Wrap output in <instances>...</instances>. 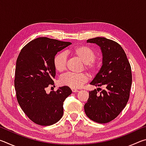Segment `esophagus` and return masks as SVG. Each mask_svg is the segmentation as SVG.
I'll list each match as a JSON object with an SVG mask.
<instances>
[{
    "instance_id": "obj_1",
    "label": "esophagus",
    "mask_w": 146,
    "mask_h": 146,
    "mask_svg": "<svg viewBox=\"0 0 146 146\" xmlns=\"http://www.w3.org/2000/svg\"><path fill=\"white\" fill-rule=\"evenodd\" d=\"M71 91H72V92H73V93L78 92V90H76V89H75V88H71Z\"/></svg>"
}]
</instances>
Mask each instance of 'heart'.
<instances>
[{
  "instance_id": "1",
  "label": "heart",
  "mask_w": 146,
  "mask_h": 146,
  "mask_svg": "<svg viewBox=\"0 0 146 146\" xmlns=\"http://www.w3.org/2000/svg\"><path fill=\"white\" fill-rule=\"evenodd\" d=\"M71 53L76 56L84 62L86 70L91 73L95 74L98 71V64L95 59L97 56L96 53L90 47L86 46H78L71 50ZM66 54L64 52H59L53 58V66L55 70L59 73H62L66 70ZM89 76L85 73L78 74L66 73L62 76L59 82L62 86H66L71 88H78L88 82Z\"/></svg>"
}]
</instances>
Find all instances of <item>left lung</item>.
Segmentation results:
<instances>
[{
	"mask_svg": "<svg viewBox=\"0 0 146 146\" xmlns=\"http://www.w3.org/2000/svg\"><path fill=\"white\" fill-rule=\"evenodd\" d=\"M100 47L102 66L90 83L105 90L97 94V90L89 92L84 111L89 118L100 123L110 122L117 117L125 107L129 98L132 83L131 68L126 54L117 42L104 37L87 40Z\"/></svg>",
	"mask_w": 146,
	"mask_h": 146,
	"instance_id": "1",
	"label": "left lung"
}]
</instances>
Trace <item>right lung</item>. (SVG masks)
Here are the masks:
<instances>
[{
    "label": "right lung",
    "instance_id": "obj_1",
    "mask_svg": "<svg viewBox=\"0 0 146 146\" xmlns=\"http://www.w3.org/2000/svg\"><path fill=\"white\" fill-rule=\"evenodd\" d=\"M71 44L39 37L27 44L17 59L14 81L17 99L27 117L36 124L53 125L63 116V102L72 91L63 86L48 94L46 89L54 85V57Z\"/></svg>",
    "mask_w": 146,
    "mask_h": 146
}]
</instances>
